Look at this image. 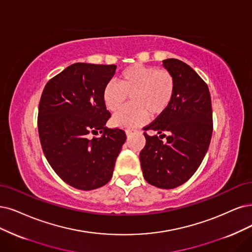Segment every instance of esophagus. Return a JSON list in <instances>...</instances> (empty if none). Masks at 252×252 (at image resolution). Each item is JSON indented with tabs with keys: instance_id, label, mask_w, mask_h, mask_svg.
Returning a JSON list of instances; mask_svg holds the SVG:
<instances>
[{
	"instance_id": "34e87169",
	"label": "esophagus",
	"mask_w": 252,
	"mask_h": 252,
	"mask_svg": "<svg viewBox=\"0 0 252 252\" xmlns=\"http://www.w3.org/2000/svg\"><path fill=\"white\" fill-rule=\"evenodd\" d=\"M126 137H129L133 135V131H129V129H127V131H126Z\"/></svg>"
}]
</instances>
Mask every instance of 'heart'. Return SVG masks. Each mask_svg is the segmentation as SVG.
<instances>
[{
	"mask_svg": "<svg viewBox=\"0 0 252 252\" xmlns=\"http://www.w3.org/2000/svg\"><path fill=\"white\" fill-rule=\"evenodd\" d=\"M175 83L171 73L142 64L128 66L120 73L118 85L107 83L102 90L105 107L115 112L131 95L133 105L121 109L112 118V124L132 128L146 123L148 114L157 116L169 107L174 96Z\"/></svg>",
	"mask_w": 252,
	"mask_h": 252,
	"instance_id": "b5f03b06",
	"label": "heart"
}]
</instances>
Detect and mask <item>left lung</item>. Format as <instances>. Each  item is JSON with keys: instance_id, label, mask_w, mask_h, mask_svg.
I'll use <instances>...</instances> for the list:
<instances>
[{"instance_id": "8db88e82", "label": "left lung", "mask_w": 252, "mask_h": 252, "mask_svg": "<svg viewBox=\"0 0 252 252\" xmlns=\"http://www.w3.org/2000/svg\"><path fill=\"white\" fill-rule=\"evenodd\" d=\"M163 67L174 79V96L169 107L143 128L161 135L144 134L146 144L140 163L148 184L173 189L191 178L209 150L212 101L208 85L188 64L171 58L163 60ZM163 136L166 137L165 143L160 140Z\"/></svg>"}]
</instances>
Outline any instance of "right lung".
Returning a JSON list of instances; mask_svg holds the SVG:
<instances>
[{"label":"right lung","instance_id":"add662e5","mask_svg":"<svg viewBox=\"0 0 252 252\" xmlns=\"http://www.w3.org/2000/svg\"><path fill=\"white\" fill-rule=\"evenodd\" d=\"M116 65L74 63L51 79L42 91L38 133L54 171L71 187L89 191L112 178L126 133L108 128L110 112L102 90ZM101 136L90 138L91 134Z\"/></svg>","mask_w":252,"mask_h":252}]
</instances>
